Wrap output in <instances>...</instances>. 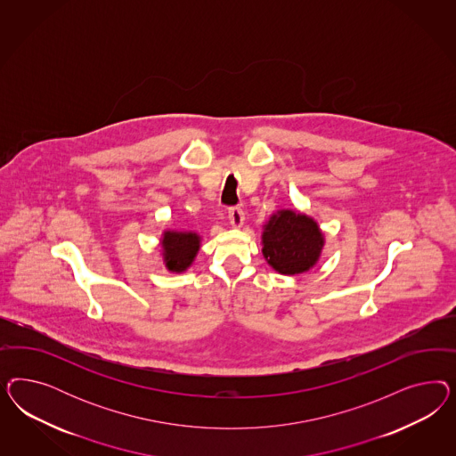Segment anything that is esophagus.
Wrapping results in <instances>:
<instances>
[{"label":"esophagus","instance_id":"34e87169","mask_svg":"<svg viewBox=\"0 0 456 456\" xmlns=\"http://www.w3.org/2000/svg\"><path fill=\"white\" fill-rule=\"evenodd\" d=\"M229 222H231L232 227H242V224H244V212H242V208H229Z\"/></svg>","mask_w":456,"mask_h":456}]
</instances>
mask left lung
<instances>
[{
  "label": "left lung",
  "mask_w": 456,
  "mask_h": 456,
  "mask_svg": "<svg viewBox=\"0 0 456 456\" xmlns=\"http://www.w3.org/2000/svg\"><path fill=\"white\" fill-rule=\"evenodd\" d=\"M318 221L294 208H279L263 225V256L276 273L296 276L313 269L324 248Z\"/></svg>",
  "instance_id": "obj_1"
}]
</instances>
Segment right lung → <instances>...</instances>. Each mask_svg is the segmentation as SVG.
Instances as JSON below:
<instances>
[{"mask_svg": "<svg viewBox=\"0 0 456 456\" xmlns=\"http://www.w3.org/2000/svg\"><path fill=\"white\" fill-rule=\"evenodd\" d=\"M202 237L193 231H172L167 229L160 237V256L168 273L182 274L192 265Z\"/></svg>", "mask_w": 456, "mask_h": 456, "instance_id": "obj_1", "label": "right lung"}]
</instances>
